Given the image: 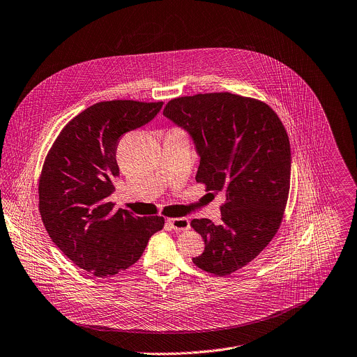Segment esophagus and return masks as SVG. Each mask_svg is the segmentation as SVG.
Instances as JSON below:
<instances>
[{
    "mask_svg": "<svg viewBox=\"0 0 357 357\" xmlns=\"http://www.w3.org/2000/svg\"><path fill=\"white\" fill-rule=\"evenodd\" d=\"M166 222L174 230H187L190 227V220L187 218H169Z\"/></svg>",
    "mask_w": 357,
    "mask_h": 357,
    "instance_id": "1",
    "label": "esophagus"
}]
</instances>
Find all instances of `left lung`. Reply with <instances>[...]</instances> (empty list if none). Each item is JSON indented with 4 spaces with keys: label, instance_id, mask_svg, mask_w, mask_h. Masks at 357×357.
<instances>
[{
    "label": "left lung",
    "instance_id": "8db88e82",
    "mask_svg": "<svg viewBox=\"0 0 357 357\" xmlns=\"http://www.w3.org/2000/svg\"><path fill=\"white\" fill-rule=\"evenodd\" d=\"M163 116L192 139L199 156L195 180L208 191L226 192L220 225L191 220L205 243L192 262L216 276L230 275L279 229L291 167L286 130L265 103L229 92L173 99Z\"/></svg>",
    "mask_w": 357,
    "mask_h": 357
}]
</instances>
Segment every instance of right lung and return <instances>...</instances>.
<instances>
[{"label":"right lung","instance_id":"obj_1","mask_svg":"<svg viewBox=\"0 0 357 357\" xmlns=\"http://www.w3.org/2000/svg\"><path fill=\"white\" fill-rule=\"evenodd\" d=\"M163 103L112 100L74 117L53 144L39 181V211L52 241L79 268L113 276L135 264L160 216L114 209L110 195L120 176L117 142L152 121Z\"/></svg>","mask_w":357,"mask_h":357}]
</instances>
